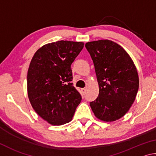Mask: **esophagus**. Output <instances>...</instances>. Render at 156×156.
Here are the masks:
<instances>
[{
    "label": "esophagus",
    "instance_id": "34e87169",
    "mask_svg": "<svg viewBox=\"0 0 156 156\" xmlns=\"http://www.w3.org/2000/svg\"><path fill=\"white\" fill-rule=\"evenodd\" d=\"M86 91H87V89L85 88L81 89V93H82V94L83 95V96L86 94Z\"/></svg>",
    "mask_w": 156,
    "mask_h": 156
}]
</instances>
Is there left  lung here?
Returning a JSON list of instances; mask_svg holds the SVG:
<instances>
[{
  "label": "left lung",
  "instance_id": "obj_1",
  "mask_svg": "<svg viewBox=\"0 0 156 156\" xmlns=\"http://www.w3.org/2000/svg\"><path fill=\"white\" fill-rule=\"evenodd\" d=\"M94 62L99 94L90 107L96 117L113 122L123 117L135 101L139 78L135 64L125 49L109 40L85 44Z\"/></svg>",
  "mask_w": 156,
  "mask_h": 156
}]
</instances>
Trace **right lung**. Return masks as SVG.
Listing matches in <instances>:
<instances>
[{
  "label": "right lung",
  "instance_id": "right-lung-1",
  "mask_svg": "<svg viewBox=\"0 0 156 156\" xmlns=\"http://www.w3.org/2000/svg\"><path fill=\"white\" fill-rule=\"evenodd\" d=\"M83 42L60 41L37 50L27 72V94L34 111L52 125L72 120L82 97L73 86L71 65Z\"/></svg>",
  "mask_w": 156,
  "mask_h": 156
}]
</instances>
